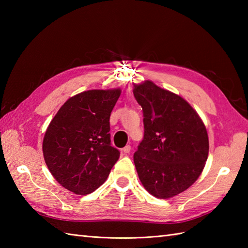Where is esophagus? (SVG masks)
<instances>
[{
	"mask_svg": "<svg viewBox=\"0 0 248 248\" xmlns=\"http://www.w3.org/2000/svg\"><path fill=\"white\" fill-rule=\"evenodd\" d=\"M130 151H131V146L130 145H127L125 147H124V149H123L124 154L128 155V154H130Z\"/></svg>",
	"mask_w": 248,
	"mask_h": 248,
	"instance_id": "1",
	"label": "esophagus"
}]
</instances>
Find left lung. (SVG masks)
Segmentation results:
<instances>
[{
    "instance_id": "8db88e82",
    "label": "left lung",
    "mask_w": 248,
    "mask_h": 248,
    "mask_svg": "<svg viewBox=\"0 0 248 248\" xmlns=\"http://www.w3.org/2000/svg\"><path fill=\"white\" fill-rule=\"evenodd\" d=\"M143 108L144 140L134 164L146 191L168 199L186 191L202 172L209 155L205 125L186 99L152 81L134 84Z\"/></svg>"
}]
</instances>
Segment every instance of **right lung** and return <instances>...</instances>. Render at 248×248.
I'll return each mask as SVG.
<instances>
[{"label": "right lung", "mask_w": 248, "mask_h": 248, "mask_svg": "<svg viewBox=\"0 0 248 248\" xmlns=\"http://www.w3.org/2000/svg\"><path fill=\"white\" fill-rule=\"evenodd\" d=\"M120 88L92 89L62 105L46 128L43 152L52 176L62 187L87 195L102 186L120 152L110 146L109 116Z\"/></svg>", "instance_id": "right-lung-1"}]
</instances>
